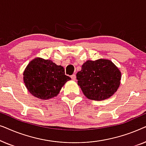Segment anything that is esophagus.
I'll return each mask as SVG.
<instances>
[{"label": "esophagus", "instance_id": "esophagus-1", "mask_svg": "<svg viewBox=\"0 0 146 146\" xmlns=\"http://www.w3.org/2000/svg\"><path fill=\"white\" fill-rule=\"evenodd\" d=\"M71 78L73 80H75L76 78V76L75 74H72L71 76Z\"/></svg>", "mask_w": 146, "mask_h": 146}]
</instances>
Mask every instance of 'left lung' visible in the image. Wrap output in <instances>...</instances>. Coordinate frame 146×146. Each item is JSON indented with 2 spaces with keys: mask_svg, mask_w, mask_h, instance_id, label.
I'll list each match as a JSON object with an SVG mask.
<instances>
[{
  "mask_svg": "<svg viewBox=\"0 0 146 146\" xmlns=\"http://www.w3.org/2000/svg\"><path fill=\"white\" fill-rule=\"evenodd\" d=\"M76 78L78 84L88 98L100 101L109 98L117 91L121 72L108 60H88L76 74Z\"/></svg>",
  "mask_w": 146,
  "mask_h": 146,
  "instance_id": "8db88e82",
  "label": "left lung"
}]
</instances>
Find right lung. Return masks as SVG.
Instances as JSON below:
<instances>
[{
  "label": "right lung",
  "mask_w": 146,
  "mask_h": 146,
  "mask_svg": "<svg viewBox=\"0 0 146 146\" xmlns=\"http://www.w3.org/2000/svg\"><path fill=\"white\" fill-rule=\"evenodd\" d=\"M24 82L29 91L42 100L56 96L62 87L70 80L64 69L50 60L40 58L32 60L24 72Z\"/></svg>",
  "instance_id": "obj_1"
}]
</instances>
